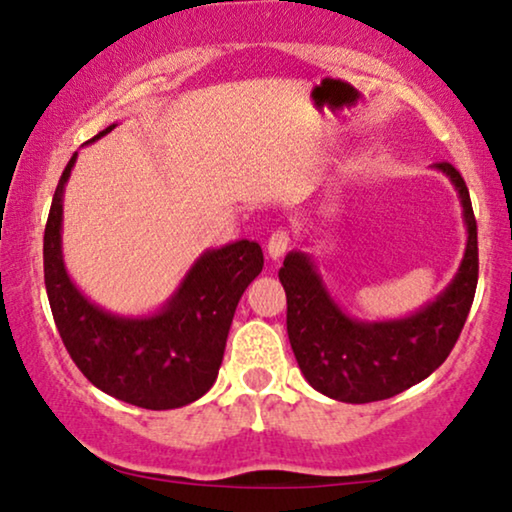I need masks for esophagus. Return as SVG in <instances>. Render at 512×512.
I'll return each mask as SVG.
<instances>
[{
    "label": "esophagus",
    "mask_w": 512,
    "mask_h": 512,
    "mask_svg": "<svg viewBox=\"0 0 512 512\" xmlns=\"http://www.w3.org/2000/svg\"><path fill=\"white\" fill-rule=\"evenodd\" d=\"M289 247H291L289 230H275V233L270 235L268 244H265V249H268V256L272 258V261H279V258L289 251Z\"/></svg>",
    "instance_id": "1"
}]
</instances>
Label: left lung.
Segmentation results:
<instances>
[{
    "label": "left lung",
    "instance_id": "1",
    "mask_svg": "<svg viewBox=\"0 0 512 512\" xmlns=\"http://www.w3.org/2000/svg\"><path fill=\"white\" fill-rule=\"evenodd\" d=\"M443 172L459 195L466 249L452 282L419 310L396 319H359L342 310L314 256L289 251L279 268L286 291V331L305 380L342 403L391 398L422 382L450 356L478 286V226L471 195L450 163Z\"/></svg>",
    "mask_w": 512,
    "mask_h": 512
}]
</instances>
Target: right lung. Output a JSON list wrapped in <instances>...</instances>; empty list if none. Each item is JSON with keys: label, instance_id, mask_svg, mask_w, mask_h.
<instances>
[{"label": "right lung", "instance_id": "obj_1", "mask_svg": "<svg viewBox=\"0 0 512 512\" xmlns=\"http://www.w3.org/2000/svg\"><path fill=\"white\" fill-rule=\"evenodd\" d=\"M114 128L111 123L86 144ZM76 156L55 188L44 233L46 293L60 338L81 373L104 394L146 410L184 408L216 382L235 307L261 275L263 251L254 240L207 249L158 310H104L74 284L62 256V200Z\"/></svg>", "mask_w": 512, "mask_h": 512}]
</instances>
